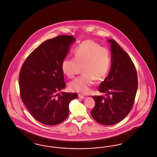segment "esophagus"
Wrapping results in <instances>:
<instances>
[{"label":"esophagus","instance_id":"34e87169","mask_svg":"<svg viewBox=\"0 0 157 157\" xmlns=\"http://www.w3.org/2000/svg\"><path fill=\"white\" fill-rule=\"evenodd\" d=\"M78 97H79L80 98H84V96H82V94H78Z\"/></svg>","mask_w":157,"mask_h":157}]
</instances>
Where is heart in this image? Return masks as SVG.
Masks as SVG:
<instances>
[{"mask_svg": "<svg viewBox=\"0 0 157 157\" xmlns=\"http://www.w3.org/2000/svg\"><path fill=\"white\" fill-rule=\"evenodd\" d=\"M111 55L107 48L96 42L87 40L82 42L74 51V58H66L61 70L69 78H73L82 67V76L70 82V88L82 94H87L94 80H100L108 73Z\"/></svg>", "mask_w": 157, "mask_h": 157, "instance_id": "obj_1", "label": "heart"}]
</instances>
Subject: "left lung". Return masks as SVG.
Listing matches in <instances>:
<instances>
[{
	"label": "left lung",
	"instance_id": "1",
	"mask_svg": "<svg viewBox=\"0 0 157 157\" xmlns=\"http://www.w3.org/2000/svg\"><path fill=\"white\" fill-rule=\"evenodd\" d=\"M109 41L111 66L109 75L98 87V91L106 96H93L96 104L91 111L97 122L105 125L119 123L129 114L138 89L136 68L129 55L114 40Z\"/></svg>",
	"mask_w": 157,
	"mask_h": 157
}]
</instances>
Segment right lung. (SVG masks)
I'll return each mask as SVG.
<instances>
[{
	"label": "right lung",
	"mask_w": 157,
	"mask_h": 157,
	"mask_svg": "<svg viewBox=\"0 0 157 157\" xmlns=\"http://www.w3.org/2000/svg\"><path fill=\"white\" fill-rule=\"evenodd\" d=\"M73 36L60 35L42 43L28 56L21 67L19 88L21 100L38 121L48 125L62 123L68 116V104L76 93L59 91L66 82L61 63Z\"/></svg>",
	"instance_id": "obj_1"
}]
</instances>
